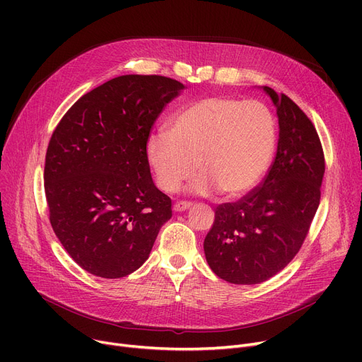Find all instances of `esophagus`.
Masks as SVG:
<instances>
[{
    "label": "esophagus",
    "mask_w": 362,
    "mask_h": 362,
    "mask_svg": "<svg viewBox=\"0 0 362 362\" xmlns=\"http://www.w3.org/2000/svg\"><path fill=\"white\" fill-rule=\"evenodd\" d=\"M191 206H192V204H191V202H187V201H179V202H176V204H175L173 210H175L176 213H182V211L189 210V208H191Z\"/></svg>",
    "instance_id": "1"
}]
</instances>
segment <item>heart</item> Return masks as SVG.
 <instances>
[{"label": "heart", "instance_id": "obj_1", "mask_svg": "<svg viewBox=\"0 0 362 362\" xmlns=\"http://www.w3.org/2000/svg\"><path fill=\"white\" fill-rule=\"evenodd\" d=\"M276 151L272 111L258 101L208 97L187 104L168 123L167 133H152L146 160L164 192H176L194 175L192 189L229 198L254 189L267 173Z\"/></svg>", "mask_w": 362, "mask_h": 362}]
</instances>
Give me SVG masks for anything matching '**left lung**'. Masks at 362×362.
<instances>
[{"label":"left lung","instance_id":"8db88e82","mask_svg":"<svg viewBox=\"0 0 362 362\" xmlns=\"http://www.w3.org/2000/svg\"><path fill=\"white\" fill-rule=\"evenodd\" d=\"M262 89L277 108L276 158L252 191L216 208L204 240L208 265L235 284L269 280L299 252L320 205L326 170L318 133L307 114L284 93Z\"/></svg>","mask_w":362,"mask_h":362}]
</instances>
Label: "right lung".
I'll return each mask as SVG.
<instances>
[{"label": "right lung", "mask_w": 362, "mask_h": 362, "mask_svg": "<svg viewBox=\"0 0 362 362\" xmlns=\"http://www.w3.org/2000/svg\"><path fill=\"white\" fill-rule=\"evenodd\" d=\"M183 83L124 74L85 93L52 132L45 157L49 223L88 273L120 279L148 259L171 199L152 182L145 145Z\"/></svg>", "instance_id": "right-lung-1"}]
</instances>
